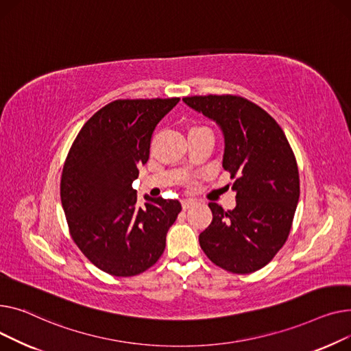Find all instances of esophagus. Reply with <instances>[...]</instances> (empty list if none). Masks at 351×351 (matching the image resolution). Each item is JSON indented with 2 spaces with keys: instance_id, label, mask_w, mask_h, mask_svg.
I'll return each mask as SVG.
<instances>
[{
  "instance_id": "obj_1",
  "label": "esophagus",
  "mask_w": 351,
  "mask_h": 351,
  "mask_svg": "<svg viewBox=\"0 0 351 351\" xmlns=\"http://www.w3.org/2000/svg\"><path fill=\"white\" fill-rule=\"evenodd\" d=\"M194 204H195V201H194V199H191V198H184V199L181 201V205H182V208H184V210H187V208L193 207Z\"/></svg>"
}]
</instances>
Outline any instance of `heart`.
<instances>
[{"label": "heart", "instance_id": "b5f03b06", "mask_svg": "<svg viewBox=\"0 0 351 351\" xmlns=\"http://www.w3.org/2000/svg\"><path fill=\"white\" fill-rule=\"evenodd\" d=\"M197 129H204L202 126H193L190 130H197Z\"/></svg>", "mask_w": 351, "mask_h": 351}]
</instances>
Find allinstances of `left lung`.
Segmentation results:
<instances>
[{
    "instance_id": "obj_1",
    "label": "left lung",
    "mask_w": 351,
    "mask_h": 351,
    "mask_svg": "<svg viewBox=\"0 0 351 351\" xmlns=\"http://www.w3.org/2000/svg\"><path fill=\"white\" fill-rule=\"evenodd\" d=\"M182 100L222 129V167L237 191V207L231 211L208 204L213 222L199 234L201 250L231 274L259 271L289 237L299 201V170L291 144L269 113L242 96L207 95Z\"/></svg>"
}]
</instances>
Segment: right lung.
Returning a JSON list of instances; mask_svg holds the SVG:
<instances>
[{"label":"right lung","mask_w":351,"mask_h":351,"mask_svg":"<svg viewBox=\"0 0 351 351\" xmlns=\"http://www.w3.org/2000/svg\"><path fill=\"white\" fill-rule=\"evenodd\" d=\"M117 99L97 110L77 133L60 177L69 234L100 271L129 278L152 267L166 248L178 199L137 201L132 184L150 154L157 123L178 103Z\"/></svg>","instance_id":"right-lung-1"}]
</instances>
